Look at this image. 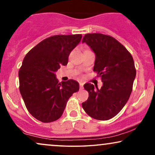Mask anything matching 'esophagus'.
Segmentation results:
<instances>
[{
	"instance_id": "esophagus-1",
	"label": "esophagus",
	"mask_w": 155,
	"mask_h": 155,
	"mask_svg": "<svg viewBox=\"0 0 155 155\" xmlns=\"http://www.w3.org/2000/svg\"><path fill=\"white\" fill-rule=\"evenodd\" d=\"M79 86H80V89H83L84 84L82 83V82H79Z\"/></svg>"
}]
</instances>
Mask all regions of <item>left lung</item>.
<instances>
[{
    "mask_svg": "<svg viewBox=\"0 0 155 155\" xmlns=\"http://www.w3.org/2000/svg\"><path fill=\"white\" fill-rule=\"evenodd\" d=\"M82 43L95 54L93 70L103 82L101 89L90 83L84 84L89 98L82 107L92 118L108 120L116 116L130 99L136 76L134 60L127 48L110 36L88 34Z\"/></svg>",
    "mask_w": 155,
    "mask_h": 155,
    "instance_id": "obj_1",
    "label": "left lung"
}]
</instances>
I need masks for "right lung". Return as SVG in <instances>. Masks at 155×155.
I'll return each instance as SVG.
<instances>
[{"mask_svg":"<svg viewBox=\"0 0 155 155\" xmlns=\"http://www.w3.org/2000/svg\"><path fill=\"white\" fill-rule=\"evenodd\" d=\"M81 34L56 35L42 41L25 55L19 70V89L29 113L44 123L61 117L66 103L79 89L75 80L59 83L56 72L68 64Z\"/></svg>","mask_w":155,"mask_h":155,"instance_id":"1","label":"right lung"}]
</instances>
